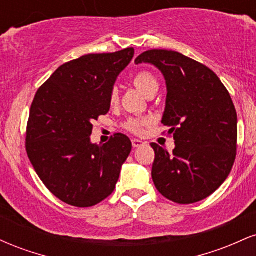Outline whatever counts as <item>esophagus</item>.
Returning <instances> with one entry per match:
<instances>
[{"label": "esophagus", "instance_id": "1", "mask_svg": "<svg viewBox=\"0 0 256 256\" xmlns=\"http://www.w3.org/2000/svg\"><path fill=\"white\" fill-rule=\"evenodd\" d=\"M144 144V142H142L140 140H132V146L134 148H138V146Z\"/></svg>", "mask_w": 256, "mask_h": 256}]
</instances>
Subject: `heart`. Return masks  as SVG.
<instances>
[{"label": "heart", "mask_w": 256, "mask_h": 256, "mask_svg": "<svg viewBox=\"0 0 256 256\" xmlns=\"http://www.w3.org/2000/svg\"><path fill=\"white\" fill-rule=\"evenodd\" d=\"M134 85L137 88L143 95H146L148 98L149 95H152V92H156L158 89V83L155 78V76L149 71H140L134 74V77L132 78ZM119 100V92L118 89H113L110 96V104H116ZM148 119H130L125 122V128L128 131L132 132V134H140L143 132V128L149 124Z\"/></svg>", "instance_id": "heart-1"}]
</instances>
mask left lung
<instances>
[{
    "label": "left lung",
    "mask_w": 256,
    "mask_h": 256,
    "mask_svg": "<svg viewBox=\"0 0 256 256\" xmlns=\"http://www.w3.org/2000/svg\"><path fill=\"white\" fill-rule=\"evenodd\" d=\"M134 62L152 64L166 80L161 122L170 126L172 154L152 143V177L158 192L176 204L201 201L230 174L237 149V113L230 94L212 70L164 49L140 54Z\"/></svg>",
    "instance_id": "8db88e82"
}]
</instances>
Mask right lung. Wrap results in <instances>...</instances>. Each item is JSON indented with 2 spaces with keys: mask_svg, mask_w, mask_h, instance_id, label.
I'll return each instance as SVG.
<instances>
[{
  "mask_svg": "<svg viewBox=\"0 0 256 256\" xmlns=\"http://www.w3.org/2000/svg\"><path fill=\"white\" fill-rule=\"evenodd\" d=\"M134 49L89 54L64 64L34 95L26 152L34 171L52 195L74 207H91L116 189L131 140L116 134L92 144V122L110 108V96Z\"/></svg>",
  "mask_w": 256,
  "mask_h": 256,
  "instance_id": "add662e5",
  "label": "right lung"
}]
</instances>
